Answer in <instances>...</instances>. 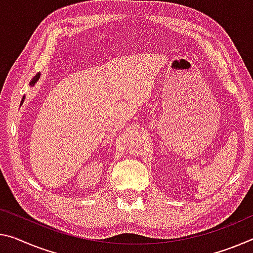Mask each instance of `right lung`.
Here are the masks:
<instances>
[{"label": "right lung", "mask_w": 253, "mask_h": 253, "mask_svg": "<svg viewBox=\"0 0 253 253\" xmlns=\"http://www.w3.org/2000/svg\"><path fill=\"white\" fill-rule=\"evenodd\" d=\"M39 76H40V74H37V75H36V76H35V78L33 79V81H31V82H30V85H34V84H35L36 82H37V81H38ZM23 99H25V97H23ZM23 99H22V101H21V103L23 102Z\"/></svg>", "instance_id": "right-lung-1"}]
</instances>
